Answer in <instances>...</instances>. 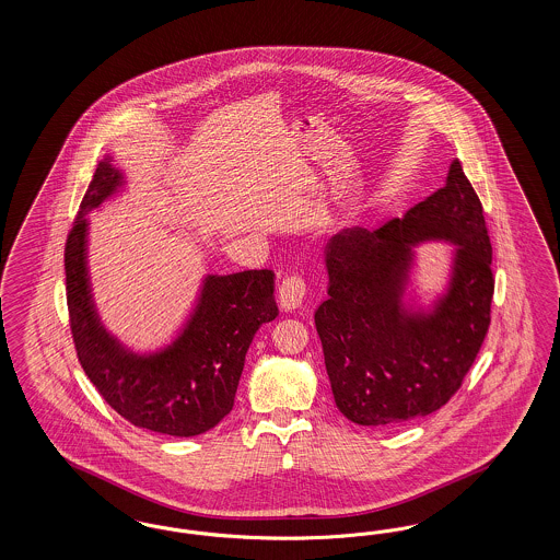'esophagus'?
Returning <instances> with one entry per match:
<instances>
[{
    "label": "esophagus",
    "mask_w": 560,
    "mask_h": 560,
    "mask_svg": "<svg viewBox=\"0 0 560 560\" xmlns=\"http://www.w3.org/2000/svg\"><path fill=\"white\" fill-rule=\"evenodd\" d=\"M305 293H307V285H305L304 279L300 275H291L285 277L279 285L277 291V298H279V305L289 312V310H295L300 307L304 302Z\"/></svg>",
    "instance_id": "esophagus-1"
}]
</instances>
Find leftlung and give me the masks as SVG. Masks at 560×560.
I'll return each mask as SVG.
<instances>
[{
  "label": "left lung",
  "instance_id": "left-lung-1",
  "mask_svg": "<svg viewBox=\"0 0 560 560\" xmlns=\"http://www.w3.org/2000/svg\"><path fill=\"white\" fill-rule=\"evenodd\" d=\"M427 236L459 244L453 285L431 317L408 315L399 300L409 246ZM491 262L482 203L459 160L445 187L405 218L330 237L328 300L314 323L335 402L349 421L407 423L450 402L489 332Z\"/></svg>",
  "mask_w": 560,
  "mask_h": 560
}]
</instances>
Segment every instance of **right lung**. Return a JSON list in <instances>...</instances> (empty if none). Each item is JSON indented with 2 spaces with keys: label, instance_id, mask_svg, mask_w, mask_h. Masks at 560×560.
<instances>
[{
  "label": "right lung",
  "instance_id": "obj_1",
  "mask_svg": "<svg viewBox=\"0 0 560 560\" xmlns=\"http://www.w3.org/2000/svg\"><path fill=\"white\" fill-rule=\"evenodd\" d=\"M120 185L108 160L96 166L66 240V295L78 361L102 398L129 423L192 438L234 407L246 351L256 330L277 318L275 272L209 277L185 332L162 353L137 357L102 330L85 277V213Z\"/></svg>",
  "mask_w": 560,
  "mask_h": 560
}]
</instances>
